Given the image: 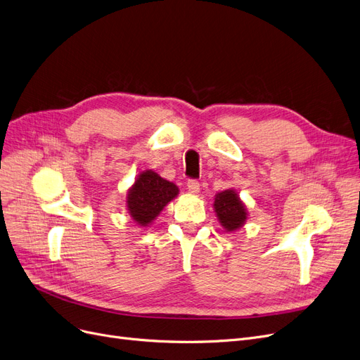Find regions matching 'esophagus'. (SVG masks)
Instances as JSON below:
<instances>
[{
  "instance_id": "esophagus-1",
  "label": "esophagus",
  "mask_w": 360,
  "mask_h": 360,
  "mask_svg": "<svg viewBox=\"0 0 360 360\" xmlns=\"http://www.w3.org/2000/svg\"><path fill=\"white\" fill-rule=\"evenodd\" d=\"M187 188L191 194H197L198 191H200V184H198V181H195V179H190L187 182Z\"/></svg>"
}]
</instances>
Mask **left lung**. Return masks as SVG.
<instances>
[{
    "label": "left lung",
    "instance_id": "8db88e82",
    "mask_svg": "<svg viewBox=\"0 0 360 360\" xmlns=\"http://www.w3.org/2000/svg\"><path fill=\"white\" fill-rule=\"evenodd\" d=\"M214 209L219 224L229 233L242 229L248 219L246 206L233 188L224 190L215 195Z\"/></svg>",
    "mask_w": 360,
    "mask_h": 360
}]
</instances>
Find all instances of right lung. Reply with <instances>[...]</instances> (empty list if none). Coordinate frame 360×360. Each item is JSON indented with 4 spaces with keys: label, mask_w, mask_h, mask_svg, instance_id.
I'll return each mask as SVG.
<instances>
[{
    "label": "right lung",
    "mask_w": 360,
    "mask_h": 360,
    "mask_svg": "<svg viewBox=\"0 0 360 360\" xmlns=\"http://www.w3.org/2000/svg\"><path fill=\"white\" fill-rule=\"evenodd\" d=\"M178 194L179 188L175 184L166 181L154 170H143L127 191L129 215L141 227H148Z\"/></svg>",
    "instance_id": "add662e5"
}]
</instances>
